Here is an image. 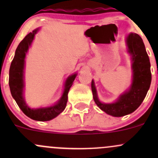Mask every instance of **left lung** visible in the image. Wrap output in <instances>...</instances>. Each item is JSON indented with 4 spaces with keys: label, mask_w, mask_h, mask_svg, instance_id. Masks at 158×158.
Here are the masks:
<instances>
[{
    "label": "left lung",
    "mask_w": 158,
    "mask_h": 158,
    "mask_svg": "<svg viewBox=\"0 0 158 158\" xmlns=\"http://www.w3.org/2000/svg\"><path fill=\"white\" fill-rule=\"evenodd\" d=\"M128 52L131 60L132 82L130 87L112 103L102 102L98 97L95 82L92 91L95 104L108 114L122 117L134 112L142 103L151 82V63L142 39L138 34L130 33L126 37Z\"/></svg>",
    "instance_id": "1"
}]
</instances>
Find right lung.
<instances>
[{
	"label": "right lung",
	"mask_w": 158,
	"mask_h": 158,
	"mask_svg": "<svg viewBox=\"0 0 158 158\" xmlns=\"http://www.w3.org/2000/svg\"><path fill=\"white\" fill-rule=\"evenodd\" d=\"M39 31V28L27 35L23 40L19 44L15 51V55L11 62L9 71V86L12 97L17 102V106L27 117L35 121L47 122L50 121L63 112L66 106L68 99V92L70 87L76 79L77 73L70 75L64 83V90L60 99L54 105L48 107H41L31 109L26 103L23 96L24 92V68L25 58L28 49L31 46L35 35Z\"/></svg>",
	"instance_id": "1"
}]
</instances>
